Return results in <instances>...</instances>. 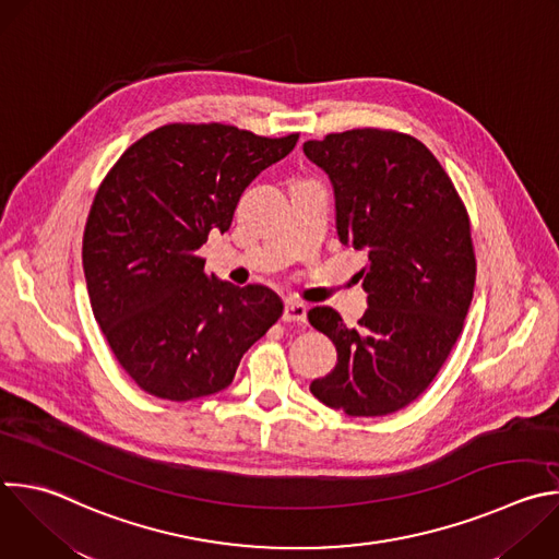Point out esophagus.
I'll return each mask as SVG.
<instances>
[{"mask_svg":"<svg viewBox=\"0 0 559 559\" xmlns=\"http://www.w3.org/2000/svg\"><path fill=\"white\" fill-rule=\"evenodd\" d=\"M283 320L285 322H305L307 320V307L298 300H285Z\"/></svg>","mask_w":559,"mask_h":559,"instance_id":"34e87169","label":"esophagus"}]
</instances>
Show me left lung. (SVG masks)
Masks as SVG:
<instances>
[{"mask_svg":"<svg viewBox=\"0 0 559 559\" xmlns=\"http://www.w3.org/2000/svg\"><path fill=\"white\" fill-rule=\"evenodd\" d=\"M302 151L333 183L340 241L368 252L357 324L326 305L307 313L337 350L335 368L309 391L348 417L397 413L432 384L463 331L476 283L467 209L408 133L348 129Z\"/></svg>","mask_w":559,"mask_h":559,"instance_id":"8db88e82","label":"left lung"}]
</instances>
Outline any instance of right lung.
Segmentation results:
<instances>
[{
    "instance_id": "right-lung-1",
    "label": "right lung",
    "mask_w": 559,
    "mask_h": 559,
    "mask_svg": "<svg viewBox=\"0 0 559 559\" xmlns=\"http://www.w3.org/2000/svg\"><path fill=\"white\" fill-rule=\"evenodd\" d=\"M296 142L298 133L173 122L133 142L100 181L83 233L87 294L109 348L144 393L189 402L224 391L281 318L274 292L217 281L198 250L230 228L252 179Z\"/></svg>"
}]
</instances>
